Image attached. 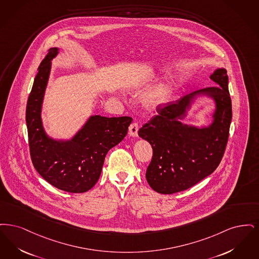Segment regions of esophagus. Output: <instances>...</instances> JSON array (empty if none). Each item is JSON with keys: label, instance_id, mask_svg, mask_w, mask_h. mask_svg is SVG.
I'll return each mask as SVG.
<instances>
[{"label": "esophagus", "instance_id": "1", "mask_svg": "<svg viewBox=\"0 0 259 259\" xmlns=\"http://www.w3.org/2000/svg\"><path fill=\"white\" fill-rule=\"evenodd\" d=\"M128 135L131 136H137L138 135V124L133 123L128 127Z\"/></svg>", "mask_w": 259, "mask_h": 259}]
</instances>
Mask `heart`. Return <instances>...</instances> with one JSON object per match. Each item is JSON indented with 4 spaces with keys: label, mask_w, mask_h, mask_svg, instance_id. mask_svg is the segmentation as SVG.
Returning <instances> with one entry per match:
<instances>
[{
    "label": "heart",
    "mask_w": 259,
    "mask_h": 259,
    "mask_svg": "<svg viewBox=\"0 0 259 259\" xmlns=\"http://www.w3.org/2000/svg\"><path fill=\"white\" fill-rule=\"evenodd\" d=\"M165 99V92L160 88H156L147 95V101L151 106H156Z\"/></svg>",
    "instance_id": "b5f03b06"
}]
</instances>
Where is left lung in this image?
Here are the masks:
<instances>
[{"label":"left lung","mask_w":259,"mask_h":259,"mask_svg":"<svg viewBox=\"0 0 259 259\" xmlns=\"http://www.w3.org/2000/svg\"><path fill=\"white\" fill-rule=\"evenodd\" d=\"M210 78L218 85L196 91L164 106L159 104L158 115L138 131V135L153 149L146 179L154 191L172 194L188 190L212 174L224 157L232 119L226 69L214 70ZM196 93L208 94L216 101L214 122L210 127H189L179 121Z\"/></svg>","instance_id":"1"}]
</instances>
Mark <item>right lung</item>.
I'll return each instance as SVG.
<instances>
[{
	"label": "right lung",
	"mask_w": 259,
	"mask_h": 259,
	"mask_svg": "<svg viewBox=\"0 0 259 259\" xmlns=\"http://www.w3.org/2000/svg\"><path fill=\"white\" fill-rule=\"evenodd\" d=\"M57 54L58 48L48 50L38 67L27 102L30 155L34 168L50 185L62 191L80 193L96 185L107 152L124 139L133 118L92 116L70 141L50 139L44 131L40 111L51 60Z\"/></svg>",
	"instance_id": "add662e5"
}]
</instances>
